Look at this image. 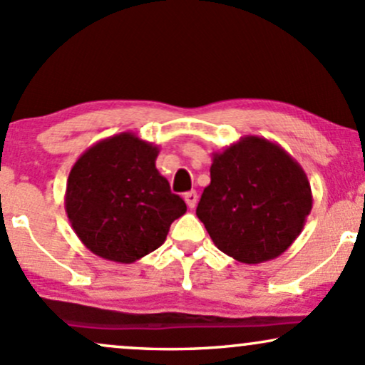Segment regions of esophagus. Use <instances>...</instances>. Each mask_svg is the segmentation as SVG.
I'll use <instances>...</instances> for the list:
<instances>
[{
	"mask_svg": "<svg viewBox=\"0 0 365 365\" xmlns=\"http://www.w3.org/2000/svg\"><path fill=\"white\" fill-rule=\"evenodd\" d=\"M183 199H185V202H187V206H188V207L194 209V207H195V204H197V192H195V190L187 192V194H185V197H183Z\"/></svg>",
	"mask_w": 365,
	"mask_h": 365,
	"instance_id": "1",
	"label": "esophagus"
}]
</instances>
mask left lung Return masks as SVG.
Listing matches in <instances>:
<instances>
[{
	"instance_id": "obj_1",
	"label": "left lung",
	"mask_w": 365,
	"mask_h": 365,
	"mask_svg": "<svg viewBox=\"0 0 365 365\" xmlns=\"http://www.w3.org/2000/svg\"><path fill=\"white\" fill-rule=\"evenodd\" d=\"M311 209L302 166L276 142L245 135L212 153L211 183L195 212L221 252L259 264L297 240Z\"/></svg>"
}]
</instances>
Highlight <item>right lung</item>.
<instances>
[{"label":"right lung","mask_w":365,"mask_h":365,"mask_svg":"<svg viewBox=\"0 0 365 365\" xmlns=\"http://www.w3.org/2000/svg\"><path fill=\"white\" fill-rule=\"evenodd\" d=\"M158 145L132 132L96 142L66 180L65 211L92 254L135 262L165 244L170 226L185 215L180 195L156 168Z\"/></svg>","instance_id":"add662e5"}]
</instances>
